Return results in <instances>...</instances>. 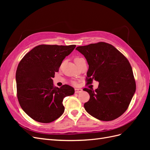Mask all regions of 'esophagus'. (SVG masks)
I'll use <instances>...</instances> for the list:
<instances>
[{
    "instance_id": "obj_1",
    "label": "esophagus",
    "mask_w": 150,
    "mask_h": 150,
    "mask_svg": "<svg viewBox=\"0 0 150 150\" xmlns=\"http://www.w3.org/2000/svg\"><path fill=\"white\" fill-rule=\"evenodd\" d=\"M83 92V89H80V88H76L75 89V93H81Z\"/></svg>"
}]
</instances>
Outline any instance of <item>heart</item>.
Returning <instances> with one entry per match:
<instances>
[{"label": "heart", "mask_w": 150, "mask_h": 150, "mask_svg": "<svg viewBox=\"0 0 150 150\" xmlns=\"http://www.w3.org/2000/svg\"><path fill=\"white\" fill-rule=\"evenodd\" d=\"M83 58H81V57H76L75 59H74V62H77V61H79V60H81V59H82Z\"/></svg>", "instance_id": "obj_1"}]
</instances>
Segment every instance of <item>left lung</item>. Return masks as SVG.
<instances>
[{"label": "left lung", "instance_id": "1", "mask_svg": "<svg viewBox=\"0 0 150 150\" xmlns=\"http://www.w3.org/2000/svg\"><path fill=\"white\" fill-rule=\"evenodd\" d=\"M87 60V84L95 80L98 88H84L89 100L84 106L90 115L101 121H112L128 109L136 91L133 72L128 60L111 44L100 42L76 49Z\"/></svg>", "mask_w": 150, "mask_h": 150}]
</instances>
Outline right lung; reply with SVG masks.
Masks as SVG:
<instances>
[{"label": "right lung", "instance_id": "obj_1", "mask_svg": "<svg viewBox=\"0 0 150 150\" xmlns=\"http://www.w3.org/2000/svg\"><path fill=\"white\" fill-rule=\"evenodd\" d=\"M76 45H39L27 53L16 71L17 96L23 111L34 120L49 123L64 111L63 99L74 94L69 85L55 87L52 78Z\"/></svg>", "mask_w": 150, "mask_h": 150}]
</instances>
